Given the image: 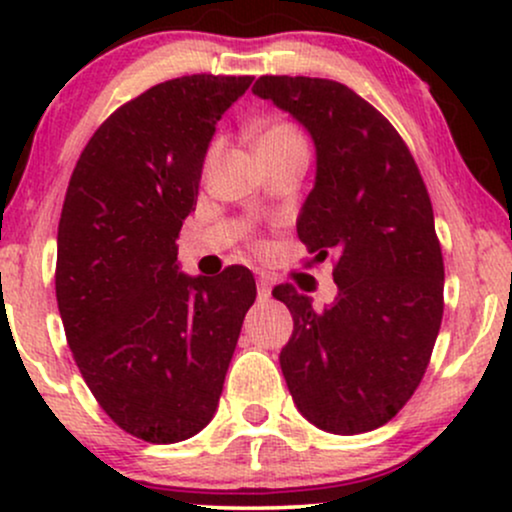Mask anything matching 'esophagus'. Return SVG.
<instances>
[{"label":"esophagus","instance_id":"1","mask_svg":"<svg viewBox=\"0 0 512 512\" xmlns=\"http://www.w3.org/2000/svg\"><path fill=\"white\" fill-rule=\"evenodd\" d=\"M257 293H260V298L272 296V284H269L267 276H260V279H257Z\"/></svg>","mask_w":512,"mask_h":512}]
</instances>
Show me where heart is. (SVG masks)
Here are the masks:
<instances>
[{"label": "heart", "instance_id": "heart-1", "mask_svg": "<svg viewBox=\"0 0 512 512\" xmlns=\"http://www.w3.org/2000/svg\"><path fill=\"white\" fill-rule=\"evenodd\" d=\"M257 151H286V149H305L308 151V142H305L303 132L293 122L279 120L272 122L257 134L255 139Z\"/></svg>", "mask_w": 512, "mask_h": 512}]
</instances>
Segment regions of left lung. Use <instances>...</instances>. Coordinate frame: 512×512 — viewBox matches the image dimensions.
Returning <instances> with one entry per match:
<instances>
[{
    "label": "left lung",
    "instance_id": "1",
    "mask_svg": "<svg viewBox=\"0 0 512 512\" xmlns=\"http://www.w3.org/2000/svg\"><path fill=\"white\" fill-rule=\"evenodd\" d=\"M252 93L291 113L317 151L298 238L327 260L337 298L315 310L293 284L272 291L293 315L279 363L296 407L339 436L380 428L424 378L443 320V252L414 156L349 86L260 76Z\"/></svg>",
    "mask_w": 512,
    "mask_h": 512
}]
</instances>
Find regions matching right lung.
<instances>
[{
    "instance_id": "obj_1",
    "label": "right lung",
    "mask_w": 512,
    "mask_h": 512,
    "mask_svg": "<svg viewBox=\"0 0 512 512\" xmlns=\"http://www.w3.org/2000/svg\"><path fill=\"white\" fill-rule=\"evenodd\" d=\"M255 76L151 86L88 139L64 195L55 291L88 390L129 436L166 445L214 416L257 289L248 267L178 272L216 122Z\"/></svg>"
}]
</instances>
